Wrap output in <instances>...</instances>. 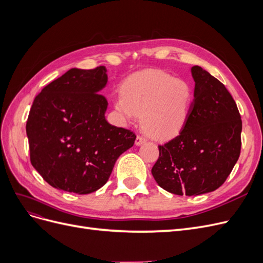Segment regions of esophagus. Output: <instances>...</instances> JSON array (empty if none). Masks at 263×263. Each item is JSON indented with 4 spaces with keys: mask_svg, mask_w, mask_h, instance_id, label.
Returning a JSON list of instances; mask_svg holds the SVG:
<instances>
[{
    "mask_svg": "<svg viewBox=\"0 0 263 263\" xmlns=\"http://www.w3.org/2000/svg\"><path fill=\"white\" fill-rule=\"evenodd\" d=\"M147 141V139L145 137H141V136H137L136 140H135V145L136 146H140L142 144H145V142Z\"/></svg>",
    "mask_w": 263,
    "mask_h": 263,
    "instance_id": "obj_1",
    "label": "esophagus"
}]
</instances>
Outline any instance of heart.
I'll use <instances>...</instances> for the list:
<instances>
[{
    "instance_id": "heart-1",
    "label": "heart",
    "mask_w": 263,
    "mask_h": 263,
    "mask_svg": "<svg viewBox=\"0 0 263 263\" xmlns=\"http://www.w3.org/2000/svg\"><path fill=\"white\" fill-rule=\"evenodd\" d=\"M193 104V91L182 79L162 70L148 69L125 80L114 106L126 119L140 115V126L148 136L170 139L183 129Z\"/></svg>"
}]
</instances>
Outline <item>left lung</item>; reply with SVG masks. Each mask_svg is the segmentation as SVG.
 I'll return each instance as SVG.
<instances>
[{
    "mask_svg": "<svg viewBox=\"0 0 263 263\" xmlns=\"http://www.w3.org/2000/svg\"><path fill=\"white\" fill-rule=\"evenodd\" d=\"M194 100L176 138L159 146L151 173L159 186L177 195L213 192L224 183L240 155L242 123L232 95L220 81L194 66Z\"/></svg>",
    "mask_w": 263,
    "mask_h": 263,
    "instance_id": "1",
    "label": "left lung"
}]
</instances>
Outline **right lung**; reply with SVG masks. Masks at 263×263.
I'll return each instance as SVG.
<instances>
[{"mask_svg":"<svg viewBox=\"0 0 263 263\" xmlns=\"http://www.w3.org/2000/svg\"><path fill=\"white\" fill-rule=\"evenodd\" d=\"M106 84L105 67L72 68L35 98L26 124L30 162L51 186L95 192L133 147L135 134L106 121L108 103L100 94Z\"/></svg>","mask_w":263,"mask_h":263,"instance_id":"1","label":"right lung"}]
</instances>
